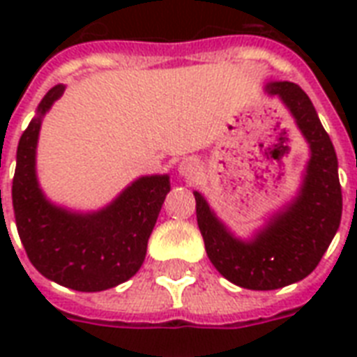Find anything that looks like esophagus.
I'll use <instances>...</instances> for the list:
<instances>
[{"label":"esophagus","mask_w":357,"mask_h":357,"mask_svg":"<svg viewBox=\"0 0 357 357\" xmlns=\"http://www.w3.org/2000/svg\"><path fill=\"white\" fill-rule=\"evenodd\" d=\"M179 176H183V178L190 179L195 178L196 174H198V170H200V165H198V161L196 159H192V157H187V159H183V161L179 162Z\"/></svg>","instance_id":"obj_1"}]
</instances>
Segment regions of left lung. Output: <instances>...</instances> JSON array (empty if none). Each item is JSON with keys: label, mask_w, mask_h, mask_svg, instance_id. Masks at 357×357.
<instances>
[{"label": "left lung", "mask_w": 357, "mask_h": 357, "mask_svg": "<svg viewBox=\"0 0 357 357\" xmlns=\"http://www.w3.org/2000/svg\"><path fill=\"white\" fill-rule=\"evenodd\" d=\"M265 92L287 107L310 144L296 196L252 237L241 238L195 190L207 257L226 280L252 291H272L310 276L337 234L343 213L337 155L307 94L289 81H271Z\"/></svg>", "instance_id": "obj_1"}]
</instances>
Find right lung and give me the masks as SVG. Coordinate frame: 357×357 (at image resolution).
<instances>
[{"mask_svg":"<svg viewBox=\"0 0 357 357\" xmlns=\"http://www.w3.org/2000/svg\"><path fill=\"white\" fill-rule=\"evenodd\" d=\"M63 92L64 85L47 91L20 137L13 179L14 218L27 257L42 276L74 291L96 293L139 272L170 192V176H140L98 211H72L47 200L36 176V144L42 119Z\"/></svg>","mask_w":357,"mask_h":357,"instance_id":"obj_1","label":"right lung"}]
</instances>
